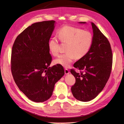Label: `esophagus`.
I'll use <instances>...</instances> for the list:
<instances>
[{"label": "esophagus", "mask_w": 124, "mask_h": 124, "mask_svg": "<svg viewBox=\"0 0 124 124\" xmlns=\"http://www.w3.org/2000/svg\"><path fill=\"white\" fill-rule=\"evenodd\" d=\"M65 73L66 74H69L70 73V72H69V71L68 69H65Z\"/></svg>", "instance_id": "34e87169"}]
</instances>
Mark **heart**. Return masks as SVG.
<instances>
[{"instance_id": "obj_1", "label": "heart", "mask_w": 124, "mask_h": 124, "mask_svg": "<svg viewBox=\"0 0 124 124\" xmlns=\"http://www.w3.org/2000/svg\"><path fill=\"white\" fill-rule=\"evenodd\" d=\"M59 40L67 44L66 53L58 56L54 61L55 65L68 68L76 58L80 59L88 53L93 42V35L88 31L71 26H65L57 32ZM48 49L52 55L57 56L59 53V41L57 38H51L48 43Z\"/></svg>"}]
</instances>
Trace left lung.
I'll use <instances>...</instances> for the list:
<instances>
[{
  "label": "left lung",
  "instance_id": "left-lung-1",
  "mask_svg": "<svg viewBox=\"0 0 124 124\" xmlns=\"http://www.w3.org/2000/svg\"><path fill=\"white\" fill-rule=\"evenodd\" d=\"M91 24L92 46L87 55L73 65L74 68L81 71L80 73L73 69L70 70L76 78L71 92L74 98L83 102L94 99L102 91L110 76L113 61L109 41L94 23Z\"/></svg>",
  "mask_w": 124,
  "mask_h": 124
}]
</instances>
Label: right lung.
I'll return each instance as SVG.
<instances>
[{
  "label": "right lung",
  "instance_id": "right-lung-1",
  "mask_svg": "<svg viewBox=\"0 0 124 124\" xmlns=\"http://www.w3.org/2000/svg\"><path fill=\"white\" fill-rule=\"evenodd\" d=\"M55 21L37 22L16 37L11 52L12 76L21 91L30 100L43 102L49 99L55 83L64 75L62 66L49 67L52 58L48 43Z\"/></svg>",
  "mask_w": 124,
  "mask_h": 124
}]
</instances>
